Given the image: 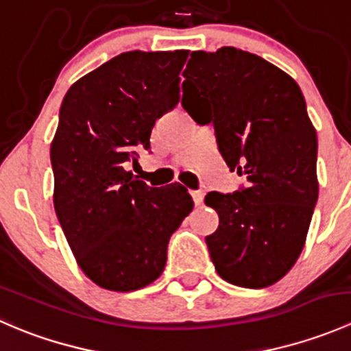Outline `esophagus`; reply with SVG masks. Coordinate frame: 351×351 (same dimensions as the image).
Listing matches in <instances>:
<instances>
[{
	"label": "esophagus",
	"mask_w": 351,
	"mask_h": 351,
	"mask_svg": "<svg viewBox=\"0 0 351 351\" xmlns=\"http://www.w3.org/2000/svg\"><path fill=\"white\" fill-rule=\"evenodd\" d=\"M190 195H192L193 202H195V205H200L202 200H204V193H202L200 190H193V192H190Z\"/></svg>",
	"instance_id": "esophagus-1"
}]
</instances>
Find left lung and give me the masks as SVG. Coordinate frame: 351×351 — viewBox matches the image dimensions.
I'll use <instances>...</instances> for the list:
<instances>
[{"instance_id": "8db88e82", "label": "left lung", "mask_w": 351, "mask_h": 351, "mask_svg": "<svg viewBox=\"0 0 351 351\" xmlns=\"http://www.w3.org/2000/svg\"><path fill=\"white\" fill-rule=\"evenodd\" d=\"M183 76V108L214 125L226 165L247 180L238 192L205 197L219 214L205 238L212 263L229 284L274 285L302 253L319 192L302 91L277 66L234 47L192 52Z\"/></svg>"}]
</instances>
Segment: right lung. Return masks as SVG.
I'll use <instances>...</instances> for the list:
<instances>
[{
	"label": "right lung",
	"mask_w": 351,
	"mask_h": 351,
	"mask_svg": "<svg viewBox=\"0 0 351 351\" xmlns=\"http://www.w3.org/2000/svg\"><path fill=\"white\" fill-rule=\"evenodd\" d=\"M189 51H130L67 90L51 144L54 208L90 280L115 292L162 274L173 232L192 212L186 190L151 189L125 171L149 149L156 119L180 101Z\"/></svg>",
	"instance_id": "add662e5"
}]
</instances>
